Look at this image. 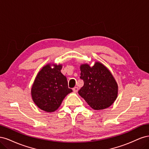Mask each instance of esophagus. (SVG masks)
Returning <instances> with one entry per match:
<instances>
[{"label":"esophagus","mask_w":149,"mask_h":149,"mask_svg":"<svg viewBox=\"0 0 149 149\" xmlns=\"http://www.w3.org/2000/svg\"><path fill=\"white\" fill-rule=\"evenodd\" d=\"M73 91L74 93H77L78 91V87H74L73 88Z\"/></svg>","instance_id":"1"}]
</instances>
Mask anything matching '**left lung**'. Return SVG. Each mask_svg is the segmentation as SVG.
Here are the masks:
<instances>
[{
	"mask_svg": "<svg viewBox=\"0 0 149 149\" xmlns=\"http://www.w3.org/2000/svg\"><path fill=\"white\" fill-rule=\"evenodd\" d=\"M80 70L84 85L79 90V95L94 110L111 106L118 97V86L110 71L100 62L93 66L81 65Z\"/></svg>",
	"mask_w": 149,
	"mask_h": 149,
	"instance_id": "obj_1",
	"label": "left lung"
}]
</instances>
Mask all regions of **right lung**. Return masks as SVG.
Returning <instances> with one entry per match:
<instances>
[{
    "instance_id": "1",
    "label": "right lung",
    "mask_w": 149,
    "mask_h": 149,
    "mask_svg": "<svg viewBox=\"0 0 149 149\" xmlns=\"http://www.w3.org/2000/svg\"><path fill=\"white\" fill-rule=\"evenodd\" d=\"M61 65L47 64L36 76L31 94L40 109L47 112L55 111L67 94L73 91L68 88L67 78L61 73Z\"/></svg>"
}]
</instances>
